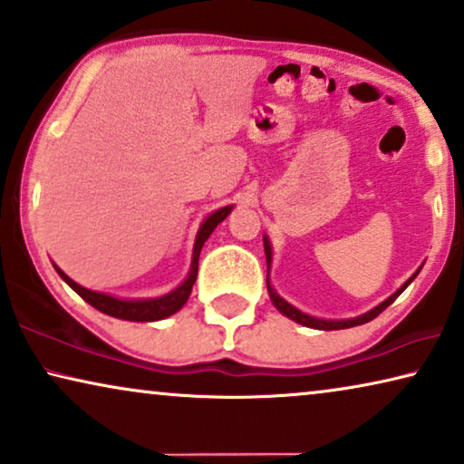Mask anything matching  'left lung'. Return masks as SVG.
Instances as JSON below:
<instances>
[{
	"label": "left lung",
	"mask_w": 464,
	"mask_h": 464,
	"mask_svg": "<svg viewBox=\"0 0 464 464\" xmlns=\"http://www.w3.org/2000/svg\"><path fill=\"white\" fill-rule=\"evenodd\" d=\"M264 249H266V262H268V268H270V262H272V246H270V243H268V237H264ZM420 272V270H418ZM416 272V275H418ZM416 275L414 276H410L408 281H405L401 287H399L395 294H392L391 297H386V300L382 302V304H378L376 308H372L370 313H365V314H361V316H354V319H344V321H327V319H316V316H310V314H306V313H302V310H297L295 306H291L289 302H285L281 295L276 294L275 289H272V285H270V281H266L268 283V294H270V300H272V304H275V306L281 310V313L285 314V316H289L291 321H295V323H300V325H306V327H313V329H325V332H332V329H348V327H354V325H363V323H370L372 319H376V316L382 313L384 308H389L392 302L397 300L399 295L403 294V289L408 287V285L414 281L416 278Z\"/></svg>",
	"instance_id": "obj_1"
}]
</instances>
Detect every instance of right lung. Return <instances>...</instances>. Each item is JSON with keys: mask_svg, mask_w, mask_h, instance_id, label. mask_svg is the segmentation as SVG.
<instances>
[{"mask_svg": "<svg viewBox=\"0 0 464 464\" xmlns=\"http://www.w3.org/2000/svg\"><path fill=\"white\" fill-rule=\"evenodd\" d=\"M230 211H232V205L219 208V211L211 213L205 221H202L200 230H198V234H196L194 253H192V268H189V275L186 281L179 285V287L173 289L167 295L151 297V300H120V297L99 294V291H91V289L82 287V285L72 281V278H69L65 272L59 268V266H54V268H56V272H59V276L63 278V281H65L69 287H72L75 294L82 297V300H86L91 306L101 310V313L116 316V319L139 321V323L167 319V316L175 314L177 310H179L183 304L188 302V297H189V294H192V287L196 283V276H198V257H200L202 245H205V240L211 237V232L227 218V213Z\"/></svg>", "mask_w": 464, "mask_h": 464, "instance_id": "right-lung-1", "label": "right lung"}]
</instances>
